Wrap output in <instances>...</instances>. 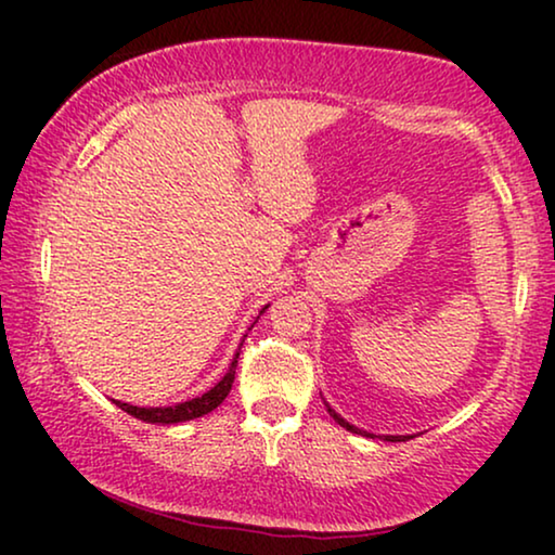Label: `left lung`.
<instances>
[{
  "label": "left lung",
  "mask_w": 555,
  "mask_h": 555,
  "mask_svg": "<svg viewBox=\"0 0 555 555\" xmlns=\"http://www.w3.org/2000/svg\"><path fill=\"white\" fill-rule=\"evenodd\" d=\"M325 406H328V404H325ZM328 414L333 416V420H336L338 424H340V427H346L348 431H356V435H366V431H361V429H356L353 427V424H348L346 420H344V416H340V414H336V412H333V409L328 406ZM369 437V435H366ZM384 439H386V442H406V439L409 437H393V435H384Z\"/></svg>",
  "instance_id": "left-lung-1"
}]
</instances>
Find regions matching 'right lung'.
I'll return each mask as SVG.
<instances>
[{
	"label": "right lung",
	"instance_id": "1",
	"mask_svg": "<svg viewBox=\"0 0 555 555\" xmlns=\"http://www.w3.org/2000/svg\"><path fill=\"white\" fill-rule=\"evenodd\" d=\"M264 308L260 310V313H264ZM237 359H240V351L234 353V359L230 363V369H227V374L222 376V382L211 386V389L207 393H202V397L181 401V404H177V406H133V404H124V401H116V399L113 401H116V406L124 409V412H128L141 422H149V424H177V422L196 420V416L209 414L211 409H217L227 399V393H230L232 382H234Z\"/></svg>",
	"mask_w": 555,
	"mask_h": 555
}]
</instances>
